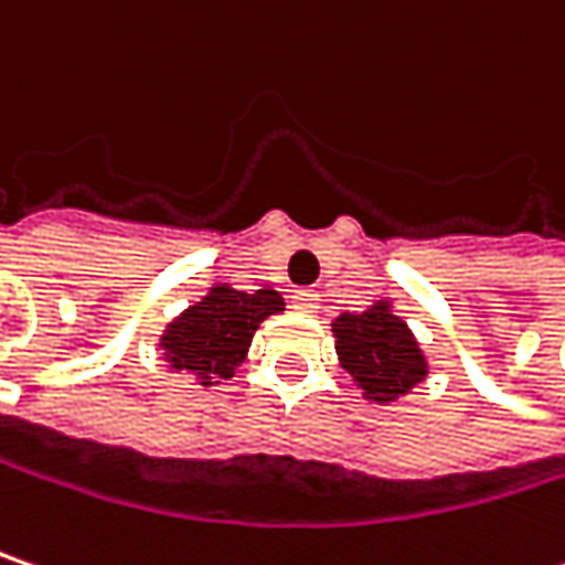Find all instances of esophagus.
I'll return each mask as SVG.
<instances>
[{
	"label": "esophagus",
	"instance_id": "34e87169",
	"mask_svg": "<svg viewBox=\"0 0 565 565\" xmlns=\"http://www.w3.org/2000/svg\"><path fill=\"white\" fill-rule=\"evenodd\" d=\"M290 307H294V310H300V313H316V307H319V294H316V290H294Z\"/></svg>",
	"mask_w": 565,
	"mask_h": 565
}]
</instances>
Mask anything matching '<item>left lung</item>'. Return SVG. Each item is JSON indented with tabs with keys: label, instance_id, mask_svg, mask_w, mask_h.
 Returning a JSON list of instances; mask_svg holds the SVG:
<instances>
[{
	"label": "left lung",
	"instance_id": "left-lung-1",
	"mask_svg": "<svg viewBox=\"0 0 565 565\" xmlns=\"http://www.w3.org/2000/svg\"><path fill=\"white\" fill-rule=\"evenodd\" d=\"M342 367L374 403H393L425 381L428 364L409 326L381 300L364 313H342L332 322Z\"/></svg>",
	"mask_w": 565,
	"mask_h": 565
}]
</instances>
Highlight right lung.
I'll use <instances>...</instances> for the list:
<instances>
[{
	"label": "right lung",
	"mask_w": 565,
	"mask_h": 565,
	"mask_svg": "<svg viewBox=\"0 0 565 565\" xmlns=\"http://www.w3.org/2000/svg\"><path fill=\"white\" fill-rule=\"evenodd\" d=\"M284 300L278 290H233L216 284L211 294L188 307L162 335L166 361L188 377L211 386L230 381L239 361L246 358L255 329L262 319L281 313Z\"/></svg>",
	"instance_id": "obj_1"
}]
</instances>
